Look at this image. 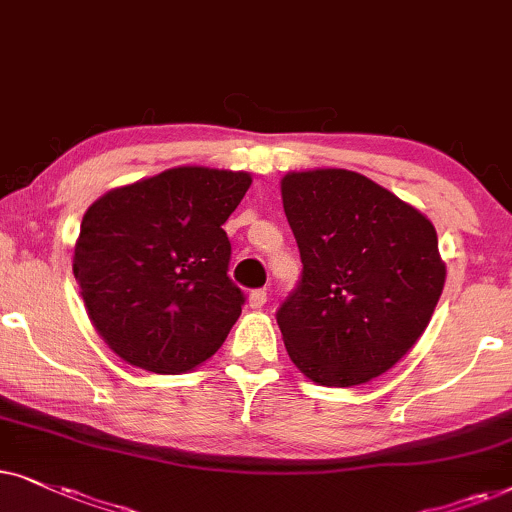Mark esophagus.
I'll return each instance as SVG.
<instances>
[{
	"mask_svg": "<svg viewBox=\"0 0 512 512\" xmlns=\"http://www.w3.org/2000/svg\"><path fill=\"white\" fill-rule=\"evenodd\" d=\"M248 304L252 306V309H262L264 304H267V290H252L250 297H248Z\"/></svg>",
	"mask_w": 512,
	"mask_h": 512,
	"instance_id": "obj_1",
	"label": "esophagus"
}]
</instances>
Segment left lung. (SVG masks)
Segmentation results:
<instances>
[{"label":"left lung","mask_w":512,"mask_h":512,"mask_svg":"<svg viewBox=\"0 0 512 512\" xmlns=\"http://www.w3.org/2000/svg\"><path fill=\"white\" fill-rule=\"evenodd\" d=\"M283 208L302 278L276 320L292 363L320 386L365 384L424 335L445 285L426 215L342 168L288 173Z\"/></svg>","instance_id":"1"}]
</instances>
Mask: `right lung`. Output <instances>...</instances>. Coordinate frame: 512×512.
I'll return each mask as SVG.
<instances>
[{"label":"right lung","instance_id":"right-lung-1","mask_svg":"<svg viewBox=\"0 0 512 512\" xmlns=\"http://www.w3.org/2000/svg\"><path fill=\"white\" fill-rule=\"evenodd\" d=\"M252 177L201 166L112 189L81 220L72 271L88 318L126 363L180 374L208 360L241 316L222 224Z\"/></svg>","mask_w":512,"mask_h":512}]
</instances>
